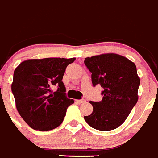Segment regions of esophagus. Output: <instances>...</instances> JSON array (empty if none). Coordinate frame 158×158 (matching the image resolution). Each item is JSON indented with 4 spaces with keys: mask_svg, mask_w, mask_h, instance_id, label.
I'll list each match as a JSON object with an SVG mask.
<instances>
[{
    "mask_svg": "<svg viewBox=\"0 0 158 158\" xmlns=\"http://www.w3.org/2000/svg\"><path fill=\"white\" fill-rule=\"evenodd\" d=\"M76 102H77L79 104H81V103H83V102H86V100H85V99H79V100H76Z\"/></svg>",
    "mask_w": 158,
    "mask_h": 158,
    "instance_id": "esophagus-1",
    "label": "esophagus"
}]
</instances>
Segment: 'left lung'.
<instances>
[{"label":"left lung","mask_w":158,"mask_h":158,"mask_svg":"<svg viewBox=\"0 0 158 158\" xmlns=\"http://www.w3.org/2000/svg\"><path fill=\"white\" fill-rule=\"evenodd\" d=\"M85 65L91 72L93 86L103 87L100 102H91V114L84 116L89 126L102 131L120 127L138 99L140 78L136 65L125 56L106 53L87 57Z\"/></svg>","instance_id":"obj_1"}]
</instances>
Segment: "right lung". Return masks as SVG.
<instances>
[{
  "label": "right lung",
  "mask_w": 158,
  "mask_h": 158,
  "mask_svg": "<svg viewBox=\"0 0 158 158\" xmlns=\"http://www.w3.org/2000/svg\"><path fill=\"white\" fill-rule=\"evenodd\" d=\"M75 58L31 59L15 69L11 88L18 113L31 128L48 131L58 127L74 103L65 95L62 82L68 64ZM58 85L52 93L51 87Z\"/></svg>",
  "instance_id": "add662e5"
}]
</instances>
